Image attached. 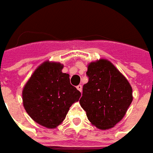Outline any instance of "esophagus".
Instances as JSON below:
<instances>
[{
	"label": "esophagus",
	"instance_id": "1",
	"mask_svg": "<svg viewBox=\"0 0 153 153\" xmlns=\"http://www.w3.org/2000/svg\"><path fill=\"white\" fill-rule=\"evenodd\" d=\"M76 89H77L78 91H80L82 92V85H78L77 86H76Z\"/></svg>",
	"mask_w": 153,
	"mask_h": 153
}]
</instances>
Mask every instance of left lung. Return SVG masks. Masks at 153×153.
<instances>
[{"instance_id": "8db88e82", "label": "left lung", "mask_w": 153, "mask_h": 153, "mask_svg": "<svg viewBox=\"0 0 153 153\" xmlns=\"http://www.w3.org/2000/svg\"><path fill=\"white\" fill-rule=\"evenodd\" d=\"M88 82L83 85L80 104L89 121L100 129H108L123 119L133 100L132 87L110 62L90 63Z\"/></svg>"}]
</instances>
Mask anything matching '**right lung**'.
I'll list each match as a JSON object with an SVG mask.
<instances>
[{
    "mask_svg": "<svg viewBox=\"0 0 153 153\" xmlns=\"http://www.w3.org/2000/svg\"><path fill=\"white\" fill-rule=\"evenodd\" d=\"M63 66L45 62L37 68L23 90L24 107L40 125L53 128L65 120L69 108L78 101L81 92L71 85Z\"/></svg>",
    "mask_w": 153,
    "mask_h": 153,
    "instance_id": "obj_1",
    "label": "right lung"
}]
</instances>
